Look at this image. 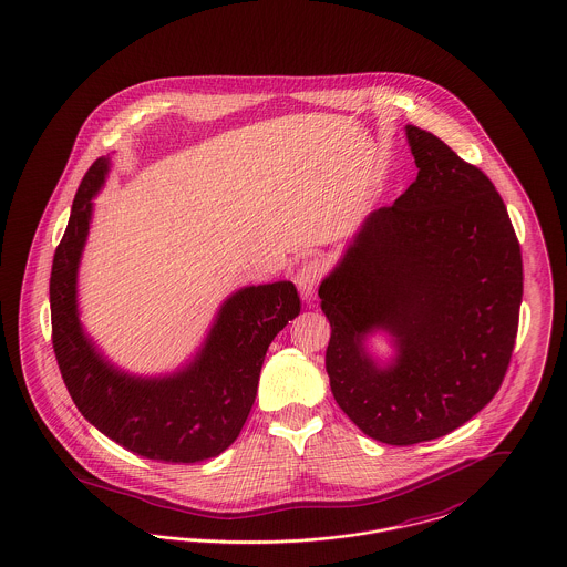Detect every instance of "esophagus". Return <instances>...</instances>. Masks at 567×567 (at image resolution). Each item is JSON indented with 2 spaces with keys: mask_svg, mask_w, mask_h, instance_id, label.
I'll return each mask as SVG.
<instances>
[{
  "mask_svg": "<svg viewBox=\"0 0 567 567\" xmlns=\"http://www.w3.org/2000/svg\"><path fill=\"white\" fill-rule=\"evenodd\" d=\"M322 265L318 260H311V262H305L299 268V272L295 275V284L301 292V299L305 302H311L316 299V288L320 284V277H322Z\"/></svg>",
  "mask_w": 567,
  "mask_h": 567,
  "instance_id": "1",
  "label": "esophagus"
}]
</instances>
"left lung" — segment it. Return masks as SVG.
Wrapping results in <instances>:
<instances>
[{"label":"left lung","mask_w":567,"mask_h":567,"mask_svg":"<svg viewBox=\"0 0 567 567\" xmlns=\"http://www.w3.org/2000/svg\"><path fill=\"white\" fill-rule=\"evenodd\" d=\"M416 181L365 217L318 297L341 411L386 445L445 436L498 391L518 333L523 256L491 178L406 126ZM382 334L392 354L380 358Z\"/></svg>","instance_id":"8db88e82"}]
</instances>
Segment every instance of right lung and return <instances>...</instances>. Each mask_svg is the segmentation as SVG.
Wrapping results in <instances>:
<instances>
[{"instance_id":"obj_1","label":"right lung","mask_w":567,"mask_h":567,"mask_svg":"<svg viewBox=\"0 0 567 567\" xmlns=\"http://www.w3.org/2000/svg\"><path fill=\"white\" fill-rule=\"evenodd\" d=\"M110 167L112 158L101 156L81 181L53 256L49 301L60 372L79 413L124 450L174 464L215 457L249 416L270 341L301 311L297 288L292 281L245 286L219 305L195 354L174 372L122 370L79 318V266Z\"/></svg>"}]
</instances>
